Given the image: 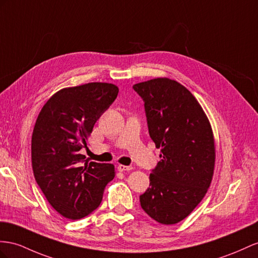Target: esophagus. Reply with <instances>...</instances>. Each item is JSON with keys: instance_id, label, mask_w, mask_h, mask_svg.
I'll use <instances>...</instances> for the list:
<instances>
[{"instance_id": "1", "label": "esophagus", "mask_w": 258, "mask_h": 258, "mask_svg": "<svg viewBox=\"0 0 258 258\" xmlns=\"http://www.w3.org/2000/svg\"><path fill=\"white\" fill-rule=\"evenodd\" d=\"M132 168L131 166H124V164H118V167H117V170L118 171H121V172H125V171H131Z\"/></svg>"}]
</instances>
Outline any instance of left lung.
<instances>
[{"label": "left lung", "instance_id": "left-lung-1", "mask_svg": "<svg viewBox=\"0 0 258 258\" xmlns=\"http://www.w3.org/2000/svg\"><path fill=\"white\" fill-rule=\"evenodd\" d=\"M145 101L149 135L161 148L141 206L162 224H175L206 195L214 176L213 128L197 99L174 79L158 77L133 86Z\"/></svg>", "mask_w": 258, "mask_h": 258}]
</instances>
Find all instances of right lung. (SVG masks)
Wrapping results in <instances>:
<instances>
[{
	"label": "right lung",
	"mask_w": 258,
	"mask_h": 258,
	"mask_svg": "<svg viewBox=\"0 0 258 258\" xmlns=\"http://www.w3.org/2000/svg\"><path fill=\"white\" fill-rule=\"evenodd\" d=\"M117 94V86L109 83L66 87L44 103L37 117L31 137L32 171L51 206L68 219H81L94 211L115 176L113 164L89 161L79 150Z\"/></svg>",
	"instance_id": "right-lung-1"
}]
</instances>
